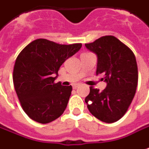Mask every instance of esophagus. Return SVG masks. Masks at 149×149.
<instances>
[{
	"label": "esophagus",
	"instance_id": "34e87169",
	"mask_svg": "<svg viewBox=\"0 0 149 149\" xmlns=\"http://www.w3.org/2000/svg\"><path fill=\"white\" fill-rule=\"evenodd\" d=\"M79 87V84H74V85H73V89H76Z\"/></svg>",
	"mask_w": 149,
	"mask_h": 149
}]
</instances>
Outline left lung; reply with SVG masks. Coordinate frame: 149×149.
<instances>
[{
    "mask_svg": "<svg viewBox=\"0 0 149 149\" xmlns=\"http://www.w3.org/2000/svg\"><path fill=\"white\" fill-rule=\"evenodd\" d=\"M98 57L96 75L101 74L107 86L100 91L90 86L85 103L89 112L103 122L114 123L126 113L136 93L139 80L134 52L113 36L85 44Z\"/></svg>",
    "mask_w": 149,
    "mask_h": 149,
    "instance_id": "left-lung-1",
    "label": "left lung"
}]
</instances>
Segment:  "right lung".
Returning a JSON list of instances; mask_svg holds the SVG:
<instances>
[{"label":"right lung","mask_w":149,"mask_h":149,"mask_svg":"<svg viewBox=\"0 0 149 149\" xmlns=\"http://www.w3.org/2000/svg\"><path fill=\"white\" fill-rule=\"evenodd\" d=\"M82 44L61 45L37 39L18 54L13 70L15 90L23 110L32 120L48 123L65 110L72 86L54 83L61 65Z\"/></svg>","instance_id":"add662e5"}]
</instances>
